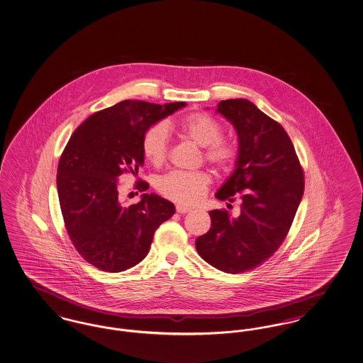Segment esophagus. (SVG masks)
I'll list each match as a JSON object with an SVG mask.
<instances>
[{
    "mask_svg": "<svg viewBox=\"0 0 363 363\" xmlns=\"http://www.w3.org/2000/svg\"><path fill=\"white\" fill-rule=\"evenodd\" d=\"M175 209H177V212H178V213H188V212H190V208H188V206H184V205H177V206H175Z\"/></svg>",
    "mask_w": 363,
    "mask_h": 363,
    "instance_id": "1",
    "label": "esophagus"
}]
</instances>
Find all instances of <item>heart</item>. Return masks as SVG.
I'll return each instance as SVG.
<instances>
[{"instance_id": "heart-1", "label": "heart", "mask_w": 363, "mask_h": 363, "mask_svg": "<svg viewBox=\"0 0 363 363\" xmlns=\"http://www.w3.org/2000/svg\"><path fill=\"white\" fill-rule=\"evenodd\" d=\"M174 128L178 135L199 147H203V158L218 172H231L239 160V147L230 138L221 136L223 127L216 118L196 112L179 120L177 124H155L145 130L142 139V151L145 160L154 167L166 163L170 151L169 130ZM211 185V177L203 172H172L160 178L157 189L172 201L193 205L203 200Z\"/></svg>"}]
</instances>
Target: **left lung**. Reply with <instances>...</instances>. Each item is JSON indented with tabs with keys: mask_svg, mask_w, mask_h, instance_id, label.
<instances>
[{
	"mask_svg": "<svg viewBox=\"0 0 363 363\" xmlns=\"http://www.w3.org/2000/svg\"><path fill=\"white\" fill-rule=\"evenodd\" d=\"M218 112L238 132L239 160L216 197L239 199L242 206L238 218L211 211V230L196 248L211 266L238 274L264 263L284 243L303 199L304 170L286 130L252 102L225 100Z\"/></svg>",
	"mask_w": 363,
	"mask_h": 363,
	"instance_id": "left-lung-1",
	"label": "left lung"
}]
</instances>
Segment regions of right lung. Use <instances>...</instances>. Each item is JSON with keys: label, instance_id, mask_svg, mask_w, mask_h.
<instances>
[{"label": "right lung", "instance_id": "right-lung-1", "mask_svg": "<svg viewBox=\"0 0 363 363\" xmlns=\"http://www.w3.org/2000/svg\"><path fill=\"white\" fill-rule=\"evenodd\" d=\"M185 105L125 100L74 130L59 160V203L70 240L91 266L108 273L133 267L148 254L157 228L174 215V205L157 194L121 205L117 181L138 174L145 163V130ZM135 186L145 191L150 185L139 179Z\"/></svg>", "mask_w": 363, "mask_h": 363}]
</instances>
